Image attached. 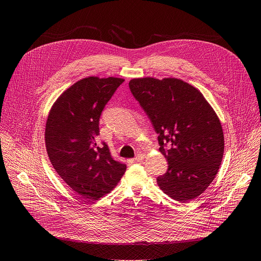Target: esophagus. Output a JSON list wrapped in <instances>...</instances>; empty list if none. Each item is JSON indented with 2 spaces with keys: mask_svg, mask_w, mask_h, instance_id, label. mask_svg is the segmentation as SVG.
<instances>
[{
  "mask_svg": "<svg viewBox=\"0 0 261 261\" xmlns=\"http://www.w3.org/2000/svg\"><path fill=\"white\" fill-rule=\"evenodd\" d=\"M144 159H145V154H143V153H140V154H138V155L134 158L135 162H142Z\"/></svg>",
  "mask_w": 261,
  "mask_h": 261,
  "instance_id": "esophagus-1",
  "label": "esophagus"
}]
</instances>
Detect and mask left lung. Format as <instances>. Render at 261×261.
<instances>
[{
    "mask_svg": "<svg viewBox=\"0 0 261 261\" xmlns=\"http://www.w3.org/2000/svg\"><path fill=\"white\" fill-rule=\"evenodd\" d=\"M129 88L151 120L160 151L168 161L158 185L175 201L197 198L214 181L224 152L223 130L214 109L198 89L177 78H134Z\"/></svg>",
    "mask_w": 261,
    "mask_h": 261,
    "instance_id": "left-lung-1",
    "label": "left lung"
}]
</instances>
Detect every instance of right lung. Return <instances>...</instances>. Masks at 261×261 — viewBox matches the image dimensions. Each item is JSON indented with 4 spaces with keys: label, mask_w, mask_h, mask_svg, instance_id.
Returning <instances> with one entry per match:
<instances>
[{
    "label": "right lung",
    "mask_w": 261,
    "mask_h": 261,
    "mask_svg": "<svg viewBox=\"0 0 261 261\" xmlns=\"http://www.w3.org/2000/svg\"><path fill=\"white\" fill-rule=\"evenodd\" d=\"M122 78H84L53 105L45 126V146L53 167L85 200L109 194L126 171L108 146L98 147L99 117Z\"/></svg>",
    "instance_id": "1"
}]
</instances>
